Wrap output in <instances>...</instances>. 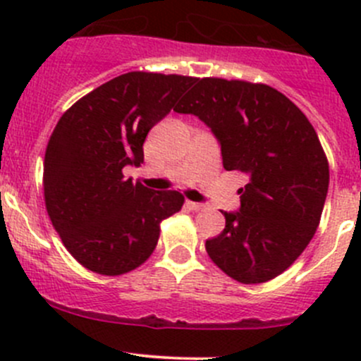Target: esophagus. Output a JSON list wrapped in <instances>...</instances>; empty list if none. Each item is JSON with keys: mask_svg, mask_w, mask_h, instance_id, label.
I'll return each mask as SVG.
<instances>
[{"mask_svg": "<svg viewBox=\"0 0 361 361\" xmlns=\"http://www.w3.org/2000/svg\"><path fill=\"white\" fill-rule=\"evenodd\" d=\"M187 207H188V209H192V211H202L206 206H204V204H201V202L187 201Z\"/></svg>", "mask_w": 361, "mask_h": 361, "instance_id": "obj_1", "label": "esophagus"}]
</instances>
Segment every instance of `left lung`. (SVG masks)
<instances>
[{
	"instance_id": "1",
	"label": "left lung",
	"mask_w": 361,
	"mask_h": 361,
	"mask_svg": "<svg viewBox=\"0 0 361 361\" xmlns=\"http://www.w3.org/2000/svg\"><path fill=\"white\" fill-rule=\"evenodd\" d=\"M192 113L220 141L224 167L248 176L241 207L206 241L211 260L243 285L283 274L319 225L329 160L314 127L279 90L246 80L199 78L174 108Z\"/></svg>"
}]
</instances>
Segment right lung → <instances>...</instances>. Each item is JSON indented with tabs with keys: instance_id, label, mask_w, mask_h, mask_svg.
Segmentation results:
<instances>
[{
	"instance_id": "obj_1",
	"label": "right lung",
	"mask_w": 361,
	"mask_h": 361,
	"mask_svg": "<svg viewBox=\"0 0 361 361\" xmlns=\"http://www.w3.org/2000/svg\"><path fill=\"white\" fill-rule=\"evenodd\" d=\"M194 76L130 71L94 89L63 113L43 160L45 207L78 264L103 276L134 271L154 253L160 221L185 197L123 178L143 162L147 134Z\"/></svg>"
}]
</instances>
